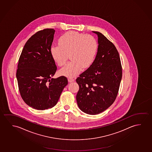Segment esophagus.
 Masks as SVG:
<instances>
[{
	"label": "esophagus",
	"instance_id": "1",
	"mask_svg": "<svg viewBox=\"0 0 152 152\" xmlns=\"http://www.w3.org/2000/svg\"><path fill=\"white\" fill-rule=\"evenodd\" d=\"M68 81L69 83H72V82H74V79L72 78H68Z\"/></svg>",
	"mask_w": 152,
	"mask_h": 152
}]
</instances>
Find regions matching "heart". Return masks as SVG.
<instances>
[{
	"instance_id": "1",
	"label": "heart",
	"mask_w": 152,
	"mask_h": 152,
	"mask_svg": "<svg viewBox=\"0 0 152 152\" xmlns=\"http://www.w3.org/2000/svg\"><path fill=\"white\" fill-rule=\"evenodd\" d=\"M98 45L91 35H85L75 31H69L62 35L58 44L53 45L50 53L59 66L66 64L70 54L71 62L59 70V74L67 77H74L93 64L97 54Z\"/></svg>"
}]
</instances>
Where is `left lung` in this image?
I'll return each instance as SVG.
<instances>
[{"label": "left lung", "instance_id": "1", "mask_svg": "<svg viewBox=\"0 0 152 152\" xmlns=\"http://www.w3.org/2000/svg\"><path fill=\"white\" fill-rule=\"evenodd\" d=\"M98 36V48L93 64L76 79L79 89L77 104L82 111L98 115L114 102L122 79V66L117 48L102 33Z\"/></svg>", "mask_w": 152, "mask_h": 152}]
</instances>
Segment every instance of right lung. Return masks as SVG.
Instances as JSON below:
<instances>
[{
    "mask_svg": "<svg viewBox=\"0 0 152 152\" xmlns=\"http://www.w3.org/2000/svg\"><path fill=\"white\" fill-rule=\"evenodd\" d=\"M55 31L44 29L32 35L19 59L16 77L20 95L27 105L37 110L54 107L68 84L63 76L52 78L57 69L50 53Z\"/></svg>",
    "mask_w": 152,
    "mask_h": 152,
    "instance_id": "obj_1",
    "label": "right lung"
}]
</instances>
